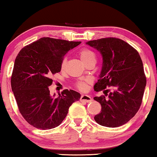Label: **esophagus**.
<instances>
[{
    "label": "esophagus",
    "instance_id": "34e87169",
    "mask_svg": "<svg viewBox=\"0 0 157 157\" xmlns=\"http://www.w3.org/2000/svg\"><path fill=\"white\" fill-rule=\"evenodd\" d=\"M80 101L85 102H90L92 101V99H91V97L89 96V95L82 94V96L80 97Z\"/></svg>",
    "mask_w": 157,
    "mask_h": 157
}]
</instances>
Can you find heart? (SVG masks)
<instances>
[{"instance_id":"obj_1","label":"heart","mask_w":157,"mask_h":157,"mask_svg":"<svg viewBox=\"0 0 157 157\" xmlns=\"http://www.w3.org/2000/svg\"><path fill=\"white\" fill-rule=\"evenodd\" d=\"M79 55H80L81 60H82V62L83 63H86L91 60L96 61V56H95V54L91 50L89 49V48H82V50H80ZM66 59H63L62 63H61V69H64L65 67H66ZM77 86L79 89L81 90V91H85V90L86 89V88H87L86 82H83V81L79 82L77 84Z\"/></svg>"}]
</instances>
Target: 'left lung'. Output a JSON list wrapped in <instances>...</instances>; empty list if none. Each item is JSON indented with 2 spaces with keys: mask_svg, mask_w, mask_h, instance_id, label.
I'll list each match as a JSON object with an SVG mask.
<instances>
[{
  "mask_svg": "<svg viewBox=\"0 0 157 157\" xmlns=\"http://www.w3.org/2000/svg\"><path fill=\"white\" fill-rule=\"evenodd\" d=\"M86 44L97 50L102 58L101 72L94 86L95 91L107 86L113 89L109 94L105 90V95L94 97L101 105L95 121L109 128L124 125L138 111L146 86L141 57L131 45L115 37L88 41Z\"/></svg>",
  "mask_w": 157,
  "mask_h": 157,
  "instance_id": "left-lung-1",
  "label": "left lung"
}]
</instances>
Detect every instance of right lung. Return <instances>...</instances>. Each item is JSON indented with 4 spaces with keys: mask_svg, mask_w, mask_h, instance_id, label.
<instances>
[{
    "mask_svg": "<svg viewBox=\"0 0 157 157\" xmlns=\"http://www.w3.org/2000/svg\"><path fill=\"white\" fill-rule=\"evenodd\" d=\"M81 42L42 37L23 47L16 57L11 86L20 112L30 125L41 130L60 125L80 94L66 89L50 94L51 77L60 72L63 57Z\"/></svg>",
    "mask_w": 157,
    "mask_h": 157,
    "instance_id": "1",
    "label": "right lung"
}]
</instances>
